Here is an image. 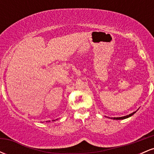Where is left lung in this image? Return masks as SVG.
I'll return each instance as SVG.
<instances>
[{
  "label": "left lung",
  "instance_id": "8db88e82",
  "mask_svg": "<svg viewBox=\"0 0 154 154\" xmlns=\"http://www.w3.org/2000/svg\"><path fill=\"white\" fill-rule=\"evenodd\" d=\"M135 112L132 113V114H129V115H128V116H122V117H113V118H111V119H127V118L130 117V116H131L132 115H133V114H135Z\"/></svg>",
  "mask_w": 154,
  "mask_h": 154
}]
</instances>
